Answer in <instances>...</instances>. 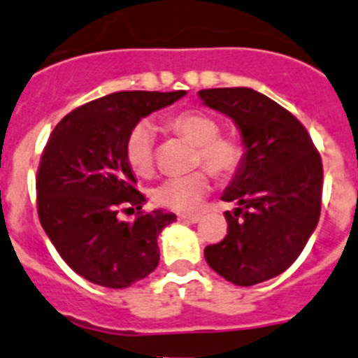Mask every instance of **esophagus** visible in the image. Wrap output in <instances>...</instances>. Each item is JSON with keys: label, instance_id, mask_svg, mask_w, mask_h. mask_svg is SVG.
I'll return each instance as SVG.
<instances>
[{"label": "esophagus", "instance_id": "1", "mask_svg": "<svg viewBox=\"0 0 358 358\" xmlns=\"http://www.w3.org/2000/svg\"><path fill=\"white\" fill-rule=\"evenodd\" d=\"M180 220L189 222V224H197L201 220V215H180Z\"/></svg>", "mask_w": 358, "mask_h": 358}]
</instances>
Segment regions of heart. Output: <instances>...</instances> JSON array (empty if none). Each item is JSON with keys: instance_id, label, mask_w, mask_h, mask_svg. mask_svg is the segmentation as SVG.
<instances>
[{"instance_id": "b5f03b06", "label": "heart", "mask_w": 358, "mask_h": 358, "mask_svg": "<svg viewBox=\"0 0 358 358\" xmlns=\"http://www.w3.org/2000/svg\"><path fill=\"white\" fill-rule=\"evenodd\" d=\"M175 133L197 145L196 164H203L217 178L234 175L245 157V147L232 136H220V126L201 112H182L169 119ZM126 157L136 175H150L155 164V129L141 120L129 131L126 140ZM210 189L204 171L185 176H169L152 189L155 204L173 211H192L201 204Z\"/></svg>"}]
</instances>
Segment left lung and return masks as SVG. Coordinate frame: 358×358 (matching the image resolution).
<instances>
[{
    "mask_svg": "<svg viewBox=\"0 0 358 358\" xmlns=\"http://www.w3.org/2000/svg\"><path fill=\"white\" fill-rule=\"evenodd\" d=\"M199 98L238 126L245 157L222 201L227 236L204 248L215 273L239 287L275 278L299 257L320 218L324 168L306 127L248 87L203 89Z\"/></svg>",
    "mask_w": 358,
    "mask_h": 358,
    "instance_id": "left-lung-1",
    "label": "left lung"
}]
</instances>
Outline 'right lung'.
Instances as JSON below:
<instances>
[{
  "mask_svg": "<svg viewBox=\"0 0 358 358\" xmlns=\"http://www.w3.org/2000/svg\"><path fill=\"white\" fill-rule=\"evenodd\" d=\"M185 91H122L69 112L52 131L36 175L41 227L64 262L82 278L126 289L159 264L157 238L175 213H143L145 196L126 157L129 131L143 117L173 105ZM131 206V224L116 213Z\"/></svg>",
  "mask_w": 358,
  "mask_h": 358,
  "instance_id": "1",
  "label": "right lung"
}]
</instances>
